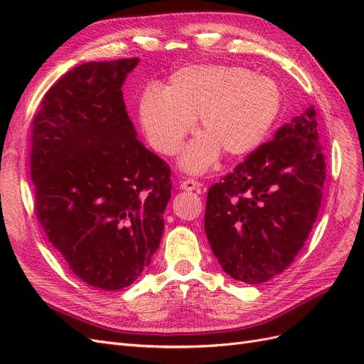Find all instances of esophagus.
Wrapping results in <instances>:
<instances>
[{
    "label": "esophagus",
    "mask_w": 364,
    "mask_h": 364,
    "mask_svg": "<svg viewBox=\"0 0 364 364\" xmlns=\"http://www.w3.org/2000/svg\"><path fill=\"white\" fill-rule=\"evenodd\" d=\"M181 190L185 191H193V190H203V185L200 182H197L194 179H186L183 182H181Z\"/></svg>",
    "instance_id": "esophagus-1"
}]
</instances>
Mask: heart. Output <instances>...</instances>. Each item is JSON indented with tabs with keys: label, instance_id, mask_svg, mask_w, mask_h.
<instances>
[{
	"label": "heart",
	"instance_id": "obj_1",
	"mask_svg": "<svg viewBox=\"0 0 364 364\" xmlns=\"http://www.w3.org/2000/svg\"><path fill=\"white\" fill-rule=\"evenodd\" d=\"M282 94L267 75L238 65H191L170 75L162 90L149 87L139 100V123L150 146L173 156L194 129L200 135L185 149L181 167L208 171L222 151L229 158L258 149L278 118Z\"/></svg>",
	"mask_w": 364,
	"mask_h": 364
}]
</instances>
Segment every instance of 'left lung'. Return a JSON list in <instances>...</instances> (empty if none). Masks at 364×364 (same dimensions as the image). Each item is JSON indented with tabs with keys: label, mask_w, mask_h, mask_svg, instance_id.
<instances>
[{
	"label": "left lung",
	"mask_w": 364,
	"mask_h": 364,
	"mask_svg": "<svg viewBox=\"0 0 364 364\" xmlns=\"http://www.w3.org/2000/svg\"><path fill=\"white\" fill-rule=\"evenodd\" d=\"M325 168L310 106L209 188L205 232L230 278L261 284L290 266L317 218Z\"/></svg>",
	"instance_id": "8db88e82"
}]
</instances>
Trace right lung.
Instances as JSON below:
<instances>
[{"label": "right lung", "mask_w": 364, "mask_h": 364, "mask_svg": "<svg viewBox=\"0 0 364 364\" xmlns=\"http://www.w3.org/2000/svg\"><path fill=\"white\" fill-rule=\"evenodd\" d=\"M139 59L87 62L54 83L33 118L30 174L50 243L77 278L121 290L164 234L171 170L136 139L123 83Z\"/></svg>", "instance_id": "right-lung-1"}]
</instances>
